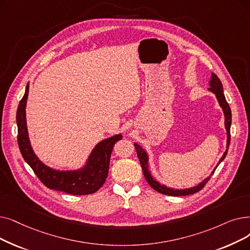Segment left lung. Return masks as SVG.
Masks as SVG:
<instances>
[{
	"label": "left lung",
	"mask_w": 250,
	"mask_h": 250,
	"mask_svg": "<svg viewBox=\"0 0 250 250\" xmlns=\"http://www.w3.org/2000/svg\"><path fill=\"white\" fill-rule=\"evenodd\" d=\"M209 85L210 88L208 89L210 92H212L216 99H218L222 109L224 111L225 114V126L227 129V149L225 151L224 155L222 156V158L220 159V162L218 164V166L221 164V162L224 160V158L226 157L227 153H228V149H229V145H230V140H231V134H230V128H231V122H232V113H231V109H230V106L228 104L226 98H225V95H224V91H223V84L220 81V79L216 77L214 73H211V80L209 82ZM136 151H137V154H138V158L140 160V164L141 167H142L143 169V173H144V177L146 179V181L148 182L149 185L153 188L155 191L161 193V194H165V195H168V196H186V195H190V194H194L198 191H200L205 185L206 183L208 182V180L210 179V177L213 175V172L215 170V168L213 169V171L211 172V175L206 178L205 180H203L199 185L192 187L190 189H184V190H178V189H172V188H168L165 185H161L160 183H158L157 181L154 180V178L151 176V173L149 171V166H148V155L146 153V151L142 149L140 145H138L137 143L134 144Z\"/></svg>",
	"instance_id": "obj_1"
}]
</instances>
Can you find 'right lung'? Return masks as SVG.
Returning a JSON list of instances; mask_svg holds the SVG:
<instances>
[{
    "label": "right lung",
    "mask_w": 250,
    "mask_h": 250,
    "mask_svg": "<svg viewBox=\"0 0 250 250\" xmlns=\"http://www.w3.org/2000/svg\"><path fill=\"white\" fill-rule=\"evenodd\" d=\"M29 84L27 83L24 96L20 100L16 122L18 126L17 142L23 159L32 168L37 177L44 185L52 190L62 191L71 195H88L98 191L106 181L109 169L110 155L114 144L122 140L123 136L115 135L101 141L93 149L86 165L78 170H56L47 166L36 156L29 143L25 107Z\"/></svg>",
    "instance_id": "1"
}]
</instances>
